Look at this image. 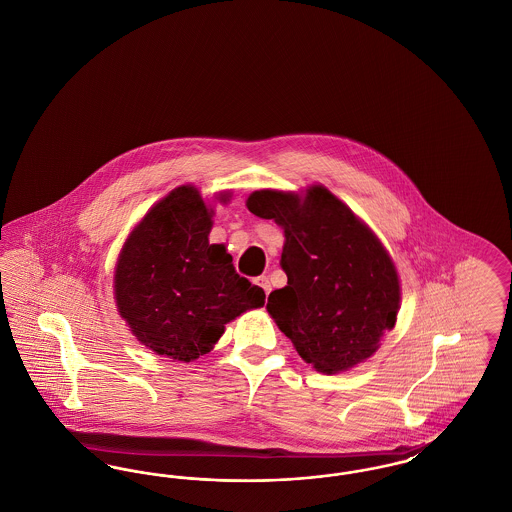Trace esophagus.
I'll return each instance as SVG.
<instances>
[{"mask_svg":"<svg viewBox=\"0 0 512 512\" xmlns=\"http://www.w3.org/2000/svg\"><path fill=\"white\" fill-rule=\"evenodd\" d=\"M255 284H257V286H261V288H263V292L267 293H270V290H272V286H270V280H268V276H265V274H263V276H257V278H255Z\"/></svg>","mask_w":512,"mask_h":512,"instance_id":"1","label":"esophagus"}]
</instances>
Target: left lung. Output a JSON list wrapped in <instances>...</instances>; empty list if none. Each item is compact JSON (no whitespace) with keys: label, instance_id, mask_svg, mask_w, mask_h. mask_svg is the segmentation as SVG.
Wrapping results in <instances>:
<instances>
[{"label":"left lung","instance_id":"left-lung-1","mask_svg":"<svg viewBox=\"0 0 512 512\" xmlns=\"http://www.w3.org/2000/svg\"><path fill=\"white\" fill-rule=\"evenodd\" d=\"M247 209L284 228L288 286L268 295L267 311L301 359L334 374L374 355L395 326L401 290L372 230L324 186L305 195L259 190Z\"/></svg>","mask_w":512,"mask_h":512}]
</instances>
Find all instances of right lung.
Listing matches in <instances>:
<instances>
[{
	"label": "right lung",
	"instance_id": "right-lung-1",
	"mask_svg": "<svg viewBox=\"0 0 512 512\" xmlns=\"http://www.w3.org/2000/svg\"><path fill=\"white\" fill-rule=\"evenodd\" d=\"M211 217L197 188L180 186L149 209L119 255V313L136 340L172 361L211 351L224 324L265 305V292L236 272L226 247L209 244Z\"/></svg>",
	"mask_w": 512,
	"mask_h": 512
}]
</instances>
